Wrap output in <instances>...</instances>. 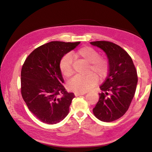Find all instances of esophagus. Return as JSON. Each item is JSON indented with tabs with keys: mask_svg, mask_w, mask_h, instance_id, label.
<instances>
[{
	"mask_svg": "<svg viewBox=\"0 0 152 152\" xmlns=\"http://www.w3.org/2000/svg\"><path fill=\"white\" fill-rule=\"evenodd\" d=\"M84 94H86L85 92H75V93H74L76 96H80V95H84Z\"/></svg>",
	"mask_w": 152,
	"mask_h": 152,
	"instance_id": "1",
	"label": "esophagus"
}]
</instances>
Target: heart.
Here are the masks:
<instances>
[{
    "mask_svg": "<svg viewBox=\"0 0 152 152\" xmlns=\"http://www.w3.org/2000/svg\"><path fill=\"white\" fill-rule=\"evenodd\" d=\"M76 58L82 59L88 63L86 76H76L68 83V88L76 92H86L98 83L99 79L104 78L109 70V63L106 58L99 57V53L93 48L89 46L82 47L74 53ZM73 59L70 54L64 55L59 63L60 70L64 76L70 77L73 74ZM92 73H91V72Z\"/></svg>",
    "mask_w": 152,
    "mask_h": 152,
    "instance_id": "b5f03b06",
    "label": "heart"
}]
</instances>
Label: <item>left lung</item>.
Wrapping results in <instances>:
<instances>
[{
    "label": "left lung",
    "mask_w": 152,
    "mask_h": 152,
    "mask_svg": "<svg viewBox=\"0 0 152 152\" xmlns=\"http://www.w3.org/2000/svg\"><path fill=\"white\" fill-rule=\"evenodd\" d=\"M91 44L103 50L109 63V74L100 86L102 92L92 111L101 121L111 122L121 117L129 107L137 84V71L132 58L120 46L106 41Z\"/></svg>",
    "instance_id": "8db88e82"
}]
</instances>
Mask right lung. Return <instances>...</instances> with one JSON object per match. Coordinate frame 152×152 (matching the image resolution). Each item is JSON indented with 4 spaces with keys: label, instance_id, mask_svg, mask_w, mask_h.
<instances>
[{
    "label": "right lung",
    "instance_id": "right-lung-1",
    "mask_svg": "<svg viewBox=\"0 0 152 152\" xmlns=\"http://www.w3.org/2000/svg\"><path fill=\"white\" fill-rule=\"evenodd\" d=\"M80 43H45L33 50L23 65L22 97L30 111L43 123L56 124L68 114L74 94L68 93L62 85L64 81L59 63L64 55Z\"/></svg>",
    "mask_w": 152,
    "mask_h": 152
}]
</instances>
